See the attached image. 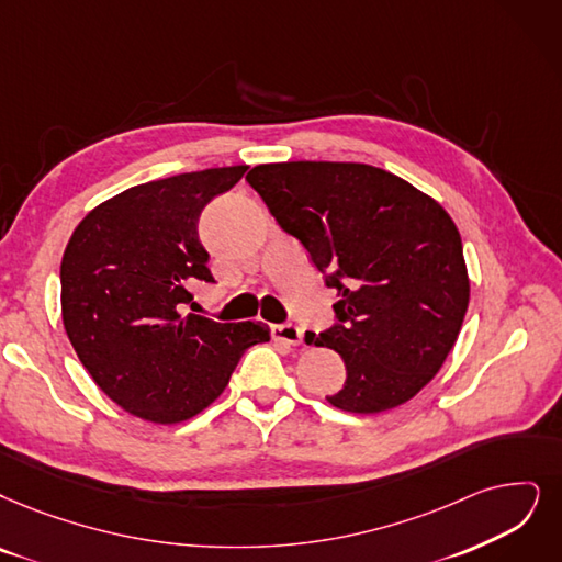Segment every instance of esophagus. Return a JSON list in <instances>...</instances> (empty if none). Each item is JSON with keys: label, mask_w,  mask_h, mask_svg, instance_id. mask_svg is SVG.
Instances as JSON below:
<instances>
[{"label": "esophagus", "mask_w": 562, "mask_h": 562, "mask_svg": "<svg viewBox=\"0 0 562 562\" xmlns=\"http://www.w3.org/2000/svg\"><path fill=\"white\" fill-rule=\"evenodd\" d=\"M302 327L293 325V323H283V325H274L272 327V336L277 341L281 344H288V346H300L302 344Z\"/></svg>", "instance_id": "esophagus-1"}]
</instances>
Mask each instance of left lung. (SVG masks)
I'll use <instances>...</instances> for the list:
<instances>
[{
  "instance_id": "8db88e82",
  "label": "left lung",
  "mask_w": 562,
  "mask_h": 562,
  "mask_svg": "<svg viewBox=\"0 0 562 562\" xmlns=\"http://www.w3.org/2000/svg\"><path fill=\"white\" fill-rule=\"evenodd\" d=\"M246 182L339 293L336 323L306 331V344L346 362V383L327 401L359 415L411 401L440 371L468 311L463 244L450 214L367 164H265Z\"/></svg>"
}]
</instances>
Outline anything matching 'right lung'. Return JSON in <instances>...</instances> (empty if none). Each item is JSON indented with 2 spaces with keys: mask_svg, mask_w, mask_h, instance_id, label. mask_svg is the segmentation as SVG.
<instances>
[{
  "mask_svg": "<svg viewBox=\"0 0 562 562\" xmlns=\"http://www.w3.org/2000/svg\"><path fill=\"white\" fill-rule=\"evenodd\" d=\"M249 166L138 184L105 200L74 231L61 258V321L82 367L126 413L177 424L205 411L265 323L187 313L195 281L214 283L198 218ZM193 306V304H191Z\"/></svg>",
  "mask_w": 562,
  "mask_h": 562,
  "instance_id": "add662e5",
  "label": "right lung"
}]
</instances>
